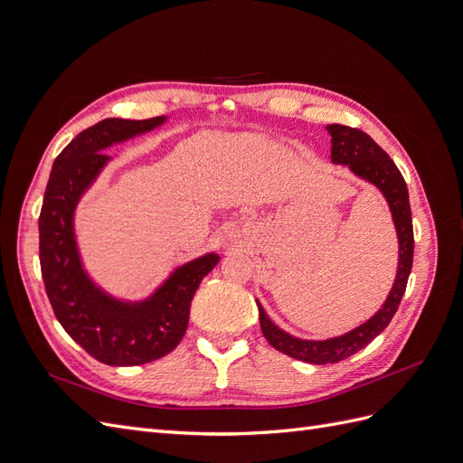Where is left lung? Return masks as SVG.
<instances>
[{
	"instance_id": "8db88e82",
	"label": "left lung",
	"mask_w": 463,
	"mask_h": 463,
	"mask_svg": "<svg viewBox=\"0 0 463 463\" xmlns=\"http://www.w3.org/2000/svg\"><path fill=\"white\" fill-rule=\"evenodd\" d=\"M326 129L332 137V162L347 165L355 175L369 181V184H373L384 194L398 233L400 259L394 286H392L384 305L365 325H361L344 335H338V338L320 342L296 338V335L278 328L269 318V315L264 313L262 305L257 301L260 330L269 344L278 349V352H282L293 359L313 363V365H328V363H338L342 359L352 357L359 349L371 344L390 325V320L396 315L405 293V286H408V278L413 264V223L410 193L396 164L361 129L338 123L328 125Z\"/></svg>"
}]
</instances>
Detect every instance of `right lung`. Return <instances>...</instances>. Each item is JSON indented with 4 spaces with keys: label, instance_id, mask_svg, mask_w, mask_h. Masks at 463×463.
Listing matches in <instances>:
<instances>
[{
    "label": "right lung",
    "instance_id": "obj_1",
    "mask_svg": "<svg viewBox=\"0 0 463 463\" xmlns=\"http://www.w3.org/2000/svg\"><path fill=\"white\" fill-rule=\"evenodd\" d=\"M165 118H108L79 133L53 162L42 203L40 269L55 318L89 355L111 367H133L167 355L184 338L201 279L220 257L208 253L175 269L145 301H121L98 288L82 269L75 208L109 162L104 150L148 133Z\"/></svg>",
    "mask_w": 463,
    "mask_h": 463
}]
</instances>
